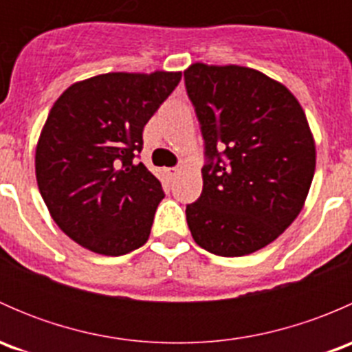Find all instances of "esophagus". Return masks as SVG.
Instances as JSON below:
<instances>
[{"mask_svg": "<svg viewBox=\"0 0 352 352\" xmlns=\"http://www.w3.org/2000/svg\"><path fill=\"white\" fill-rule=\"evenodd\" d=\"M165 173H166V177H168V179H173V177L179 173V168H177V166H173V168H165Z\"/></svg>", "mask_w": 352, "mask_h": 352, "instance_id": "1", "label": "esophagus"}]
</instances>
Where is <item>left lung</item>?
I'll return each instance as SVG.
<instances>
[{
	"label": "left lung",
	"mask_w": 352,
	"mask_h": 352,
	"mask_svg": "<svg viewBox=\"0 0 352 352\" xmlns=\"http://www.w3.org/2000/svg\"><path fill=\"white\" fill-rule=\"evenodd\" d=\"M202 140V192L187 204L199 247L242 257L274 242L305 204L315 173V143L294 95L243 66L184 71Z\"/></svg>",
	"instance_id": "left-lung-1"
}]
</instances>
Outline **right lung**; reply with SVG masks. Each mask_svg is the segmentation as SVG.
Wrapping results in <instances>:
<instances>
[{"label": "right lung", "instance_id": "right-lung-1", "mask_svg": "<svg viewBox=\"0 0 352 352\" xmlns=\"http://www.w3.org/2000/svg\"><path fill=\"white\" fill-rule=\"evenodd\" d=\"M182 74L107 73L71 85L56 100L37 150L38 190L59 228L102 255L146 243L162 184L134 158L143 129Z\"/></svg>", "mask_w": 352, "mask_h": 352}]
</instances>
